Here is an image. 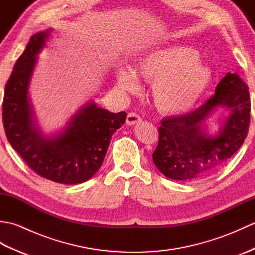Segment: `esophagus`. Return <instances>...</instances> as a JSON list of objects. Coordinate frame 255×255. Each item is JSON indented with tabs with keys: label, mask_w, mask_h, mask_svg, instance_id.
<instances>
[{
	"label": "esophagus",
	"mask_w": 255,
	"mask_h": 255,
	"mask_svg": "<svg viewBox=\"0 0 255 255\" xmlns=\"http://www.w3.org/2000/svg\"><path fill=\"white\" fill-rule=\"evenodd\" d=\"M142 122L141 117H140L137 113H129L126 118V124L128 126H133V125L140 124Z\"/></svg>",
	"instance_id": "obj_1"
}]
</instances>
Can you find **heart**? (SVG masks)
<instances>
[{"mask_svg":"<svg viewBox=\"0 0 255 255\" xmlns=\"http://www.w3.org/2000/svg\"><path fill=\"white\" fill-rule=\"evenodd\" d=\"M139 77L152 83L155 107L164 114L185 113L197 104L207 92L214 72L194 48L171 44L154 48L138 58L136 68L118 66L116 84L125 92L140 89Z\"/></svg>","mask_w":255,"mask_h":255,"instance_id":"obj_1","label":"heart"}]
</instances>
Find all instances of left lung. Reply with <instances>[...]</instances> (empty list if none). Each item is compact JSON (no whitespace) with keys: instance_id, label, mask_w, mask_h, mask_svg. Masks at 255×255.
I'll return each mask as SVG.
<instances>
[{"instance_id":"8db88e82","label":"left lung","mask_w":255,"mask_h":255,"mask_svg":"<svg viewBox=\"0 0 255 255\" xmlns=\"http://www.w3.org/2000/svg\"><path fill=\"white\" fill-rule=\"evenodd\" d=\"M250 107L248 86L238 74L228 72L204 105L162 121L159 144L152 154L155 166L176 181H195L217 171L245 141ZM219 110H227V115L210 134L209 119Z\"/></svg>"}]
</instances>
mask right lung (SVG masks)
Returning <instances> with one entry per match:
<instances>
[{
  "instance_id": "1",
  "label": "right lung",
  "mask_w": 255,
  "mask_h": 255,
  "mask_svg": "<svg viewBox=\"0 0 255 255\" xmlns=\"http://www.w3.org/2000/svg\"><path fill=\"white\" fill-rule=\"evenodd\" d=\"M52 28L30 38L6 83L3 123L7 140L32 171L61 184L86 182L99 171L112 136L126 121V113H112L90 101L68 119L66 126L45 133L30 99L38 55Z\"/></svg>"
}]
</instances>
